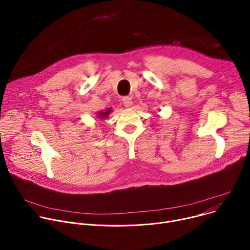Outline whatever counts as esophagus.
<instances>
[{
	"mask_svg": "<svg viewBox=\"0 0 250 250\" xmlns=\"http://www.w3.org/2000/svg\"><path fill=\"white\" fill-rule=\"evenodd\" d=\"M123 104H125V106H126V108H129V106H131L132 104V100L130 97H124L123 98Z\"/></svg>",
	"mask_w": 250,
	"mask_h": 250,
	"instance_id": "esophagus-1",
	"label": "esophagus"
}]
</instances>
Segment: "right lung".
Masks as SVG:
<instances>
[{"mask_svg": "<svg viewBox=\"0 0 250 250\" xmlns=\"http://www.w3.org/2000/svg\"><path fill=\"white\" fill-rule=\"evenodd\" d=\"M113 112V109H106L104 111L99 112L97 113V119H101V120H104L105 118H108L110 116V114Z\"/></svg>", "mask_w": 250, "mask_h": 250, "instance_id": "1", "label": "right lung"}]
</instances>
